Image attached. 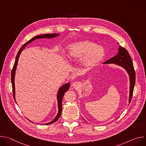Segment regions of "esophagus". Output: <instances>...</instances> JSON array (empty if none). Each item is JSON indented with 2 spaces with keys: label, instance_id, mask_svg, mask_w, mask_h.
<instances>
[{
  "label": "esophagus",
  "instance_id": "1",
  "mask_svg": "<svg viewBox=\"0 0 146 146\" xmlns=\"http://www.w3.org/2000/svg\"><path fill=\"white\" fill-rule=\"evenodd\" d=\"M79 86H80V83H79L78 82L76 81V82H73V84H72V87H73V88H78Z\"/></svg>",
  "mask_w": 146,
  "mask_h": 146
}]
</instances>
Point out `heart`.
<instances>
[{"instance_id": "b5f03b06", "label": "heart", "mask_w": 146, "mask_h": 146, "mask_svg": "<svg viewBox=\"0 0 146 146\" xmlns=\"http://www.w3.org/2000/svg\"><path fill=\"white\" fill-rule=\"evenodd\" d=\"M68 55L74 60L82 59L81 65L85 70H90L97 66L105 56V51L90 41H81L68 47Z\"/></svg>"}]
</instances>
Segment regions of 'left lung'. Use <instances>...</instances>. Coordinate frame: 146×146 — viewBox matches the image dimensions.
Listing matches in <instances>:
<instances>
[{
	"label": "left lung",
	"mask_w": 146,
	"mask_h": 146,
	"mask_svg": "<svg viewBox=\"0 0 146 146\" xmlns=\"http://www.w3.org/2000/svg\"><path fill=\"white\" fill-rule=\"evenodd\" d=\"M114 64L117 65L122 67L123 69H125L129 74L130 80L129 103H130L133 95V89L135 84L136 74L133 65V62L129 52L125 48L119 46L118 48V52L117 54L113 58L108 60L104 63V64Z\"/></svg>",
	"instance_id": "8db88e82"
}]
</instances>
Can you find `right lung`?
I'll return each instance as SVG.
<instances>
[{
    "label": "right lung",
    "mask_w": 146,
    "mask_h": 146,
    "mask_svg": "<svg viewBox=\"0 0 146 146\" xmlns=\"http://www.w3.org/2000/svg\"><path fill=\"white\" fill-rule=\"evenodd\" d=\"M59 36V34L58 33H53V34H44L43 35H38V36H36L35 37H33L32 38H31L30 40L28 41L26 43H25L22 47L19 50V51L18 52V54L16 56V58H15V63L13 66V68L12 69L11 71V84H12V88H13V98L14 99L15 102V84H14V78H15V70L17 69V64H18V59L19 57V55L21 53V52L23 51V50L25 48V47H26V46L29 43H31L32 41L35 40L37 38H54L56 36ZM70 87V83H66L65 84H64L63 86H62L57 93V101H58V112L57 115H56L55 118L51 122L45 123V125H50L51 123H53L54 122H56L59 118L60 117L61 113H62V98H63V96L65 94V93L68 91V90H69ZM29 121H31V122H33L32 121H31V120H29Z\"/></svg>",
    "instance_id": "right-lung-1"
}]
</instances>
